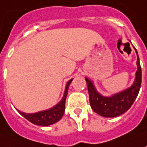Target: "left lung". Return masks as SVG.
I'll return each mask as SVG.
<instances>
[{
  "label": "left lung",
  "instance_id": "8db88e82",
  "mask_svg": "<svg viewBox=\"0 0 147 147\" xmlns=\"http://www.w3.org/2000/svg\"><path fill=\"white\" fill-rule=\"evenodd\" d=\"M134 49L138 55L137 50L135 47ZM137 65L138 70L136 73L135 82H133V86L122 92L112 96L111 97H105L100 95L94 88L92 82L88 78H85L88 84L90 105L92 109L96 113L103 117L112 118L123 114L132 106L135 99L137 98L142 83V69L140 65L138 55Z\"/></svg>",
  "mask_w": 147,
  "mask_h": 147
}]
</instances>
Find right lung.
<instances>
[{"instance_id":"1","label":"right lung","mask_w":147,"mask_h":147,"mask_svg":"<svg viewBox=\"0 0 147 147\" xmlns=\"http://www.w3.org/2000/svg\"><path fill=\"white\" fill-rule=\"evenodd\" d=\"M72 80L73 79H71L67 82L65 94H64V96H63V99L61 100V101L56 105L55 106H54L53 108H51L50 110L34 113V114H26L24 112H21L20 110H18V111L20 112L21 115L24 116L26 119H28V121L31 122L33 124H37V125H40V126H48V125L53 124L55 123L58 122L62 118V116L65 113L66 96L68 94V89H69V87L70 85Z\"/></svg>"}]
</instances>
